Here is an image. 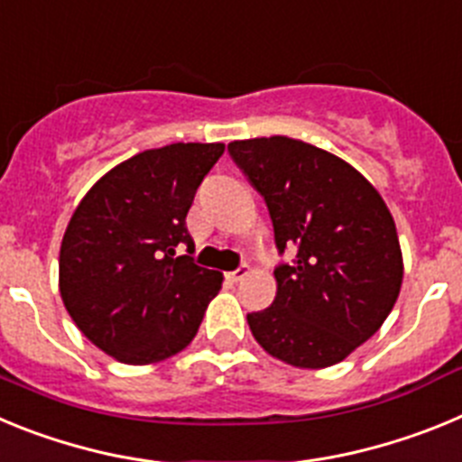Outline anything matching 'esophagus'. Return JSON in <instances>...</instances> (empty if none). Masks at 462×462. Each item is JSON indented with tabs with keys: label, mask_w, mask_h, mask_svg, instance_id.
Here are the masks:
<instances>
[{
	"label": "esophagus",
	"mask_w": 462,
	"mask_h": 462,
	"mask_svg": "<svg viewBox=\"0 0 462 462\" xmlns=\"http://www.w3.org/2000/svg\"><path fill=\"white\" fill-rule=\"evenodd\" d=\"M247 273H250V266H240V268H236V271L226 273V277H228V280H231V282H240L245 275H247Z\"/></svg>",
	"instance_id": "esophagus-1"
}]
</instances>
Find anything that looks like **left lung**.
Here are the masks:
<instances>
[{
    "mask_svg": "<svg viewBox=\"0 0 462 462\" xmlns=\"http://www.w3.org/2000/svg\"><path fill=\"white\" fill-rule=\"evenodd\" d=\"M263 196L280 254L271 308L247 314L252 336L293 368H328L373 337L402 284L389 208L345 159L287 136L228 143Z\"/></svg>",
    "mask_w": 462,
    "mask_h": 462,
    "instance_id": "obj_1",
    "label": "left lung"
}]
</instances>
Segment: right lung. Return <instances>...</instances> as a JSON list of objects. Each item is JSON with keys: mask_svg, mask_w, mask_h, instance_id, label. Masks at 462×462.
<instances>
[{"mask_svg": "<svg viewBox=\"0 0 462 462\" xmlns=\"http://www.w3.org/2000/svg\"><path fill=\"white\" fill-rule=\"evenodd\" d=\"M224 143H171L110 169L83 196L60 247L64 308L92 345L129 365L182 352L222 289L196 266L187 212ZM188 245V254L174 250Z\"/></svg>", "mask_w": 462, "mask_h": 462, "instance_id": "add662e5", "label": "right lung"}]
</instances>
